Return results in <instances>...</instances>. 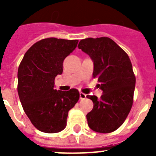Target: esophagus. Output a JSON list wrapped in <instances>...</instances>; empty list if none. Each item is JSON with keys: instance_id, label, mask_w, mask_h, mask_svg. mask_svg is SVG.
Wrapping results in <instances>:
<instances>
[{"instance_id": "esophagus-1", "label": "esophagus", "mask_w": 156, "mask_h": 156, "mask_svg": "<svg viewBox=\"0 0 156 156\" xmlns=\"http://www.w3.org/2000/svg\"><path fill=\"white\" fill-rule=\"evenodd\" d=\"M86 98H87V94L82 93V92H80V98L81 100H83V99H85Z\"/></svg>"}]
</instances>
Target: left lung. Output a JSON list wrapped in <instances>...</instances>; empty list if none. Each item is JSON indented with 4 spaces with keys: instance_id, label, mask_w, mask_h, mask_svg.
<instances>
[{
    "instance_id": "obj_1",
    "label": "left lung",
    "mask_w": 156,
    "mask_h": 156,
    "mask_svg": "<svg viewBox=\"0 0 156 156\" xmlns=\"http://www.w3.org/2000/svg\"><path fill=\"white\" fill-rule=\"evenodd\" d=\"M79 49L94 63L93 77L103 91L101 98L93 95L94 108L87 113L88 126L98 133H111L123 123L133 105L136 79L127 54L108 37L81 40Z\"/></svg>"
}]
</instances>
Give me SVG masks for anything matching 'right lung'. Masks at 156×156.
<instances>
[{
  "instance_id": "right-lung-1",
  "label": "right lung",
  "mask_w": 156,
  "mask_h": 156,
  "mask_svg": "<svg viewBox=\"0 0 156 156\" xmlns=\"http://www.w3.org/2000/svg\"><path fill=\"white\" fill-rule=\"evenodd\" d=\"M77 40L47 38L26 52L18 70V93L24 112L37 129L52 133L66 126L68 112L80 98L79 91L55 89L63 61L76 48Z\"/></svg>"
}]
</instances>
